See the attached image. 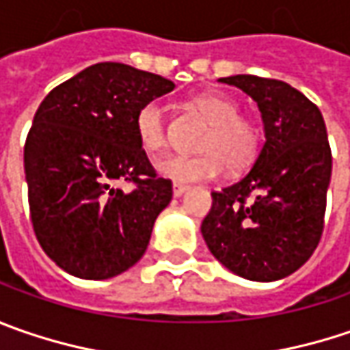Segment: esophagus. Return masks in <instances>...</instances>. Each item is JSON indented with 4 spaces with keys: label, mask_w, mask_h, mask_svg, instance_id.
I'll list each match as a JSON object with an SVG mask.
<instances>
[{
    "label": "esophagus",
    "mask_w": 350,
    "mask_h": 350,
    "mask_svg": "<svg viewBox=\"0 0 350 350\" xmlns=\"http://www.w3.org/2000/svg\"><path fill=\"white\" fill-rule=\"evenodd\" d=\"M188 190V186H184V184H178V182H174V186H172V191H174V198H180L184 191Z\"/></svg>",
    "instance_id": "obj_1"
}]
</instances>
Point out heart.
Masks as SVG:
<instances>
[{
    "instance_id": "b5f03b06",
    "label": "heart",
    "mask_w": 350,
    "mask_h": 350,
    "mask_svg": "<svg viewBox=\"0 0 350 350\" xmlns=\"http://www.w3.org/2000/svg\"><path fill=\"white\" fill-rule=\"evenodd\" d=\"M196 107L211 123L202 141V154H174L157 164L164 178L176 182H204L229 170H243L260 150V131L251 119L239 115V105L221 94H202ZM135 133L148 154H159L168 145L166 113L159 101L145 103L135 117Z\"/></svg>"
}]
</instances>
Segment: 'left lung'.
Returning a JSON list of instances; mask_svg holds the SVG:
<instances>
[{"label": "left lung", "instance_id": "8db88e82", "mask_svg": "<svg viewBox=\"0 0 350 350\" xmlns=\"http://www.w3.org/2000/svg\"><path fill=\"white\" fill-rule=\"evenodd\" d=\"M219 82L256 101L266 141L243 180L211 191L202 235L231 272L280 280L312 256L323 233L333 166L325 121L315 103L280 80L239 74Z\"/></svg>", "mask_w": 350, "mask_h": 350}]
</instances>
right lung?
<instances>
[{
  "label": "right lung",
  "instance_id": "add662e5",
  "mask_svg": "<svg viewBox=\"0 0 350 350\" xmlns=\"http://www.w3.org/2000/svg\"><path fill=\"white\" fill-rule=\"evenodd\" d=\"M172 90L159 74L99 62L38 105L23 154L31 221L42 251L72 276L113 278L145 254L172 182L148 162L135 117Z\"/></svg>",
  "mask_w": 350,
  "mask_h": 350
}]
</instances>
